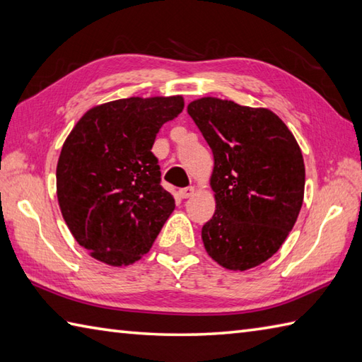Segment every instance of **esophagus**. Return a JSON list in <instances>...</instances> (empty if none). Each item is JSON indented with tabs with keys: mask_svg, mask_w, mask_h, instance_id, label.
<instances>
[{
	"mask_svg": "<svg viewBox=\"0 0 362 362\" xmlns=\"http://www.w3.org/2000/svg\"><path fill=\"white\" fill-rule=\"evenodd\" d=\"M194 192H195L194 187H184L178 192V195H180V198H182V200H186V198H190L192 195H194Z\"/></svg>",
	"mask_w": 362,
	"mask_h": 362,
	"instance_id": "obj_1",
	"label": "esophagus"
}]
</instances>
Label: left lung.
I'll return each mask as SVG.
<instances>
[{
	"instance_id": "obj_1",
	"label": "left lung",
	"mask_w": 362,
	"mask_h": 362,
	"mask_svg": "<svg viewBox=\"0 0 362 362\" xmlns=\"http://www.w3.org/2000/svg\"><path fill=\"white\" fill-rule=\"evenodd\" d=\"M187 112L214 154L216 212L202 228L204 248L230 270L265 262L297 222L305 162L292 132L269 109L202 98Z\"/></svg>"
}]
</instances>
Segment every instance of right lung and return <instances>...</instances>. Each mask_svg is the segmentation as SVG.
<instances>
[{
    "label": "right lung",
    "instance_id": "obj_1",
    "mask_svg": "<svg viewBox=\"0 0 362 362\" xmlns=\"http://www.w3.org/2000/svg\"><path fill=\"white\" fill-rule=\"evenodd\" d=\"M182 109V97L115 100L87 110L65 140L57 200L73 238L95 259L136 262L170 217L175 200L160 186L151 148Z\"/></svg>",
    "mask_w": 362,
    "mask_h": 362
}]
</instances>
